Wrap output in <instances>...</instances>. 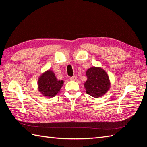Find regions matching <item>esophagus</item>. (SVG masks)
<instances>
[{
	"label": "esophagus",
	"mask_w": 147,
	"mask_h": 147,
	"mask_svg": "<svg viewBox=\"0 0 147 147\" xmlns=\"http://www.w3.org/2000/svg\"><path fill=\"white\" fill-rule=\"evenodd\" d=\"M70 79L72 81H75L77 79V77L76 76H73V77H71Z\"/></svg>",
	"instance_id": "obj_1"
}]
</instances>
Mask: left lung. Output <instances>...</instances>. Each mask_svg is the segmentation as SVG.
Wrapping results in <instances>:
<instances>
[{"label":"left lung","instance_id":"1","mask_svg":"<svg viewBox=\"0 0 147 147\" xmlns=\"http://www.w3.org/2000/svg\"><path fill=\"white\" fill-rule=\"evenodd\" d=\"M88 77L84 83L86 92L93 97L103 96L110 88L109 76L105 71L100 67H91L86 73Z\"/></svg>","mask_w":147,"mask_h":147}]
</instances>
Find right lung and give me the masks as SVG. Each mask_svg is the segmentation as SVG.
Masks as SVG:
<instances>
[{
	"mask_svg": "<svg viewBox=\"0 0 147 147\" xmlns=\"http://www.w3.org/2000/svg\"><path fill=\"white\" fill-rule=\"evenodd\" d=\"M64 82L57 80L51 70H48L39 78L38 86L39 91L47 97H55L63 86Z\"/></svg>",
	"mask_w": 147,
	"mask_h": 147,
	"instance_id": "add662e5",
	"label": "right lung"
}]
</instances>
